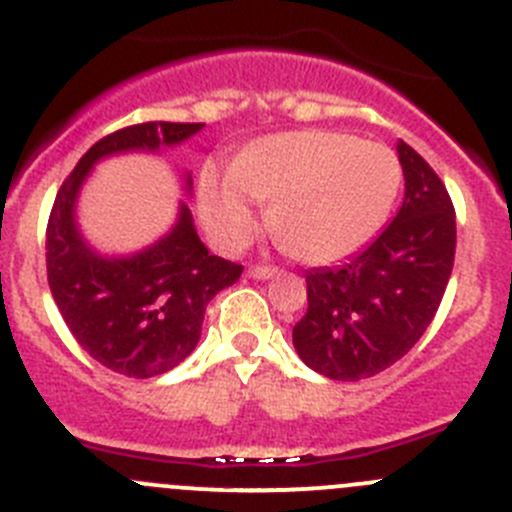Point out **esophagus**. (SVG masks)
Instances as JSON below:
<instances>
[{
  "label": "esophagus",
  "instance_id": "obj_1",
  "mask_svg": "<svg viewBox=\"0 0 512 512\" xmlns=\"http://www.w3.org/2000/svg\"><path fill=\"white\" fill-rule=\"evenodd\" d=\"M247 275L252 280H270L272 275H277V267H267V265H250L247 267Z\"/></svg>",
  "mask_w": 512,
  "mask_h": 512
}]
</instances>
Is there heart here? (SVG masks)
<instances>
[{
  "label": "heart",
  "instance_id": "heart-1",
  "mask_svg": "<svg viewBox=\"0 0 512 512\" xmlns=\"http://www.w3.org/2000/svg\"><path fill=\"white\" fill-rule=\"evenodd\" d=\"M403 167L393 150L342 132L267 137L237 165H207L200 210L222 247L245 245L257 225V200L272 202L280 240L307 262H332L365 245L388 220Z\"/></svg>",
  "mask_w": 512,
  "mask_h": 512
}]
</instances>
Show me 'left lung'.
I'll return each instance as SVG.
<instances>
[{
  "mask_svg": "<svg viewBox=\"0 0 512 512\" xmlns=\"http://www.w3.org/2000/svg\"><path fill=\"white\" fill-rule=\"evenodd\" d=\"M405 200L362 252L305 275L307 312L292 342L330 380L372 377L408 355L438 312L455 260V210L443 180L398 145Z\"/></svg>",
  "mask_w": 512,
  "mask_h": 512,
  "instance_id": "left-lung-1",
  "label": "left lung"
}]
</instances>
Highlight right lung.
I'll use <instances>...</instances> for the list:
<instances>
[{"instance_id":"1","label":"right lung","mask_w":512,"mask_h":512,"mask_svg":"<svg viewBox=\"0 0 512 512\" xmlns=\"http://www.w3.org/2000/svg\"><path fill=\"white\" fill-rule=\"evenodd\" d=\"M200 122H142L94 142L62 182L47 222V282L74 340L99 365L127 377H155L180 365L202 332L212 297L235 285L242 265L210 255L187 205L170 235L130 257H104L82 240L74 202L102 157L175 147ZM192 187L187 175V190Z\"/></svg>"}]
</instances>
